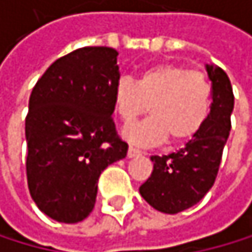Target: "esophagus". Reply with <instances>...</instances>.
I'll return each mask as SVG.
<instances>
[{"instance_id":"esophagus-1","label":"esophagus","mask_w":252,"mask_h":252,"mask_svg":"<svg viewBox=\"0 0 252 252\" xmlns=\"http://www.w3.org/2000/svg\"><path fill=\"white\" fill-rule=\"evenodd\" d=\"M138 156H141V151L140 149H135L132 146H129V149H127V157L129 158H134V157H138Z\"/></svg>"}]
</instances>
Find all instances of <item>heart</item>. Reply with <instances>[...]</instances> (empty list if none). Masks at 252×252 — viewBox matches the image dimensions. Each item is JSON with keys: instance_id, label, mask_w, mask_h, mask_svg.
Returning <instances> with one entry per match:
<instances>
[{"instance_id": "obj_1", "label": "heart", "mask_w": 252, "mask_h": 252, "mask_svg": "<svg viewBox=\"0 0 252 252\" xmlns=\"http://www.w3.org/2000/svg\"><path fill=\"white\" fill-rule=\"evenodd\" d=\"M115 112L125 125L148 109L151 118L130 126L126 137L138 145H156L169 137L174 143L191 140L211 111V84L205 73L163 63L145 69L137 81L118 80L114 89Z\"/></svg>"}]
</instances>
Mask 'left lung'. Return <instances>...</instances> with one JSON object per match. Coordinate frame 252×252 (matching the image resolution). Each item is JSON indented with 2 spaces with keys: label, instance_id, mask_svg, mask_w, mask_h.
I'll return each instance as SVG.
<instances>
[{
  "label": "left lung",
  "instance_id": "8db88e82",
  "mask_svg": "<svg viewBox=\"0 0 252 252\" xmlns=\"http://www.w3.org/2000/svg\"><path fill=\"white\" fill-rule=\"evenodd\" d=\"M213 84V103L206 123L186 145L169 156H152L154 171L140 186L146 202L164 214L194 206L213 188L231 130L232 86L223 69L206 64Z\"/></svg>",
  "mask_w": 252,
  "mask_h": 252
}]
</instances>
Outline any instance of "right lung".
<instances>
[{"label":"right lung","mask_w":252,"mask_h":252,"mask_svg":"<svg viewBox=\"0 0 252 252\" xmlns=\"http://www.w3.org/2000/svg\"><path fill=\"white\" fill-rule=\"evenodd\" d=\"M117 55L104 46L73 50L49 66L29 98V191L36 206L61 223H77L92 213L100 174L127 154L112 120Z\"/></svg>","instance_id":"right-lung-1"}]
</instances>
